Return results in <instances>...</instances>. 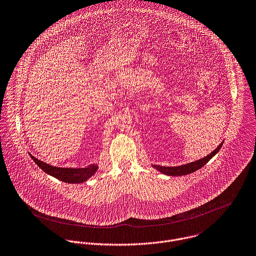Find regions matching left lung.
Instances as JSON below:
<instances>
[{"label":"left lung","mask_w":256,"mask_h":256,"mask_svg":"<svg viewBox=\"0 0 256 256\" xmlns=\"http://www.w3.org/2000/svg\"><path fill=\"white\" fill-rule=\"evenodd\" d=\"M224 144V142H220V144L210 154H208L206 156L198 160L196 162L186 164H182V166H156V164H152V168H154L156 170H158L160 172L168 176H186L190 174H192L196 170H198L200 168H202L204 164H206L222 148Z\"/></svg>","instance_id":"8db88e82"}]
</instances>
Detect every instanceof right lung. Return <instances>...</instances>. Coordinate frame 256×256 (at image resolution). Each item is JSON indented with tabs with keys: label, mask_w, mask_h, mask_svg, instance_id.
<instances>
[{
	"label": "right lung",
	"mask_w": 256,
	"mask_h": 256,
	"mask_svg": "<svg viewBox=\"0 0 256 256\" xmlns=\"http://www.w3.org/2000/svg\"><path fill=\"white\" fill-rule=\"evenodd\" d=\"M30 156L32 158L34 164L44 170L46 174L52 176L56 178V180L66 182V184H82L86 182L90 176H92L98 168V164H90L86 168H58L52 166L50 164H48L38 158H36L34 156L30 154Z\"/></svg>",
	"instance_id": "obj_1"
}]
</instances>
